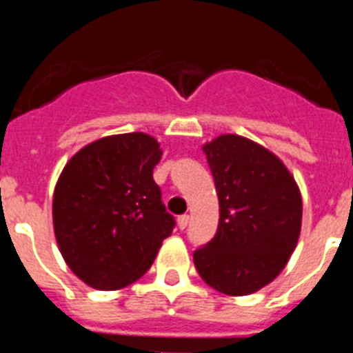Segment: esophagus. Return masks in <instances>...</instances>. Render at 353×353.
Returning a JSON list of instances; mask_svg holds the SVG:
<instances>
[{
    "label": "esophagus",
    "instance_id": "obj_1",
    "mask_svg": "<svg viewBox=\"0 0 353 353\" xmlns=\"http://www.w3.org/2000/svg\"><path fill=\"white\" fill-rule=\"evenodd\" d=\"M176 223H179V228H180V230H185L187 224H189V215H187V214L180 215L179 219H176Z\"/></svg>",
    "mask_w": 353,
    "mask_h": 353
}]
</instances>
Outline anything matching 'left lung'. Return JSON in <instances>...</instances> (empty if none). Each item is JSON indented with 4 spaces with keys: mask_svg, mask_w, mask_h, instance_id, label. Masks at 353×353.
I'll use <instances>...</instances> for the list:
<instances>
[{
    "mask_svg": "<svg viewBox=\"0 0 353 353\" xmlns=\"http://www.w3.org/2000/svg\"><path fill=\"white\" fill-rule=\"evenodd\" d=\"M219 196V228L194 251L198 274L224 295H249L272 283L295 251L302 196L285 162L239 134L203 145Z\"/></svg>",
    "mask_w": 353,
    "mask_h": 353,
    "instance_id": "8db88e82",
    "label": "left lung"
}]
</instances>
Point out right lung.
<instances>
[{
	"label": "right lung",
	"instance_id": "add662e5",
	"mask_svg": "<svg viewBox=\"0 0 353 353\" xmlns=\"http://www.w3.org/2000/svg\"><path fill=\"white\" fill-rule=\"evenodd\" d=\"M161 155L154 136L129 132L88 143L65 164L52 194V226L65 263L84 285H132L173 232L152 176Z\"/></svg>",
	"mask_w": 353,
	"mask_h": 353
}]
</instances>
